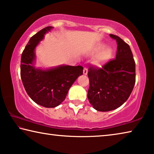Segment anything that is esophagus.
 Wrapping results in <instances>:
<instances>
[{
  "mask_svg": "<svg viewBox=\"0 0 154 154\" xmlns=\"http://www.w3.org/2000/svg\"><path fill=\"white\" fill-rule=\"evenodd\" d=\"M87 72H88V69L86 67H85L84 69H83V74H84L85 75H87Z\"/></svg>",
  "mask_w": 154,
  "mask_h": 154,
  "instance_id": "obj_1",
  "label": "esophagus"
}]
</instances>
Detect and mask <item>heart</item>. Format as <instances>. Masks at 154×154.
I'll list each match as a JSON object with an SVG mask.
<instances>
[{
  "instance_id": "obj_1",
  "label": "heart",
  "mask_w": 154,
  "mask_h": 154,
  "mask_svg": "<svg viewBox=\"0 0 154 154\" xmlns=\"http://www.w3.org/2000/svg\"><path fill=\"white\" fill-rule=\"evenodd\" d=\"M105 46L104 44L98 45L96 48V52H99L101 50L102 51L98 54L97 57V63L98 64H104L106 62H107L110 58L111 57L112 54V50L109 47L104 48Z\"/></svg>"
}]
</instances>
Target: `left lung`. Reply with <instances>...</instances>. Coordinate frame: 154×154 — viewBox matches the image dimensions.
<instances>
[{
  "mask_svg": "<svg viewBox=\"0 0 154 154\" xmlns=\"http://www.w3.org/2000/svg\"><path fill=\"white\" fill-rule=\"evenodd\" d=\"M117 44L116 58L102 67L90 66L87 97L98 111H110L121 106L132 93L136 82L135 61L130 46L117 35L110 34Z\"/></svg>",
  "mask_w": 154,
  "mask_h": 154,
  "instance_id": "8db88e82",
  "label": "left lung"
}]
</instances>
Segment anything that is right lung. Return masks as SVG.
I'll list each match as a JSON object with an SVG mask.
<instances>
[{
  "label": "right lung",
  "mask_w": 154,
  "mask_h": 154,
  "mask_svg": "<svg viewBox=\"0 0 154 154\" xmlns=\"http://www.w3.org/2000/svg\"><path fill=\"white\" fill-rule=\"evenodd\" d=\"M52 28L47 26L31 37L22 52L20 64V75L27 94L35 103L46 108L59 106L65 99L73 83L83 74L80 65H64L49 70L33 67L35 47Z\"/></svg>",
  "instance_id": "1"
}]
</instances>
